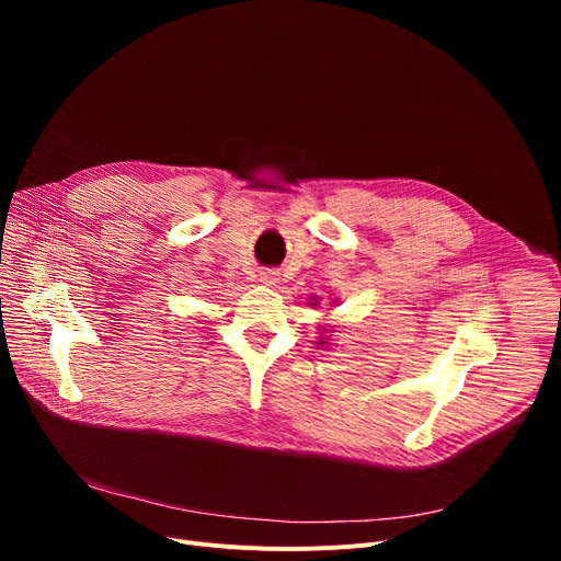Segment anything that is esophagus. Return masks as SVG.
Returning <instances> with one entry per match:
<instances>
[{
	"label": "esophagus",
	"instance_id": "1",
	"mask_svg": "<svg viewBox=\"0 0 561 561\" xmlns=\"http://www.w3.org/2000/svg\"><path fill=\"white\" fill-rule=\"evenodd\" d=\"M259 279H261L263 284H275V282H277V273H275V271H261V273H259Z\"/></svg>",
	"mask_w": 561,
	"mask_h": 561
}]
</instances>
